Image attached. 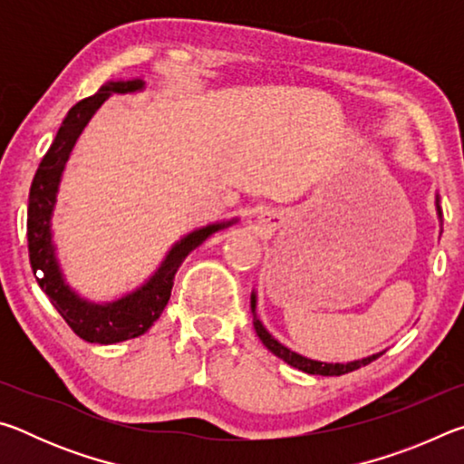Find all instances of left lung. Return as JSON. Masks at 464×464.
<instances>
[{
    "label": "left lung",
    "instance_id": "obj_1",
    "mask_svg": "<svg viewBox=\"0 0 464 464\" xmlns=\"http://www.w3.org/2000/svg\"><path fill=\"white\" fill-rule=\"evenodd\" d=\"M436 208H438V217L442 218V210H440V204L436 200ZM251 313H254V327H256V334L257 337H260L262 343L268 348L274 356H278L285 360L286 364L298 368V371L307 372V374H321V376H340V374H345V372H352V371H358L360 366H366L371 364L372 360L379 358L381 354H372L368 358H362V360H354V362H345V364H327V362H317V360H309L304 356H298L296 352L288 350L286 345H282L278 340H274V337L266 332V327L262 325V321L257 319L256 315V295H251Z\"/></svg>",
    "mask_w": 464,
    "mask_h": 464
}]
</instances>
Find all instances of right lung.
<instances>
[{
	"instance_id": "right-lung-1",
	"label": "right lung",
	"mask_w": 464,
	"mask_h": 464,
	"mask_svg": "<svg viewBox=\"0 0 464 464\" xmlns=\"http://www.w3.org/2000/svg\"><path fill=\"white\" fill-rule=\"evenodd\" d=\"M143 80L130 82H108L102 85L98 93L85 98L69 110L65 121L54 137L49 151L43 157L41 166L36 169V176L30 186L28 198V256L30 266L36 276L38 286L44 290V295L51 298L53 307L61 313V317L67 321V325L73 329L75 335L92 343H116L130 340V337L143 335L157 319L171 296L176 272L186 256L196 249L200 243L218 229L233 225L235 221L217 223L196 229L186 235L182 241H178L169 249L166 260L160 266L151 278L135 293L119 298L114 303L96 304L77 296L69 285H65L61 268L57 264L51 233V217L57 198L61 174L65 169L69 153L75 145L77 137L82 135L85 124L96 114V110L110 98V93H127L143 90Z\"/></svg>"
}]
</instances>
